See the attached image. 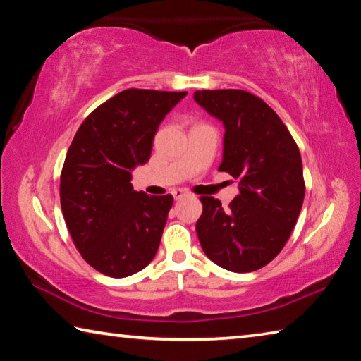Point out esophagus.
Instances as JSON below:
<instances>
[{"instance_id":"34e87169","label":"esophagus","mask_w":361,"mask_h":361,"mask_svg":"<svg viewBox=\"0 0 361 361\" xmlns=\"http://www.w3.org/2000/svg\"><path fill=\"white\" fill-rule=\"evenodd\" d=\"M172 195H173V197H175L176 200H180V199L185 197V195H186V191H185V189H173V191H172Z\"/></svg>"}]
</instances>
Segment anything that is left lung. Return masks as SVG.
<instances>
[{
    "instance_id": "1",
    "label": "left lung",
    "mask_w": 361,
    "mask_h": 361,
    "mask_svg": "<svg viewBox=\"0 0 361 361\" xmlns=\"http://www.w3.org/2000/svg\"><path fill=\"white\" fill-rule=\"evenodd\" d=\"M194 100L223 122L218 170L239 181L228 210L215 197H200V247L226 271H258L282 252L301 212L305 188L298 145L277 113L245 90H197Z\"/></svg>"
}]
</instances>
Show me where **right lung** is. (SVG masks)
I'll return each mask as SVG.
<instances>
[{
  "mask_svg": "<svg viewBox=\"0 0 361 361\" xmlns=\"http://www.w3.org/2000/svg\"><path fill=\"white\" fill-rule=\"evenodd\" d=\"M188 92L127 89L90 113L60 175V204L78 252L122 279L149 264L173 197L133 191L132 170L151 157L159 124Z\"/></svg>",
  "mask_w": 361,
  "mask_h": 361,
  "instance_id": "right-lung-1",
  "label": "right lung"
}]
</instances>
